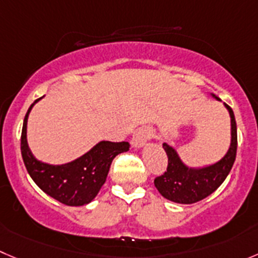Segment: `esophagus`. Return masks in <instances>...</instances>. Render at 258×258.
<instances>
[{"label": "esophagus", "mask_w": 258, "mask_h": 258, "mask_svg": "<svg viewBox=\"0 0 258 258\" xmlns=\"http://www.w3.org/2000/svg\"><path fill=\"white\" fill-rule=\"evenodd\" d=\"M152 138V133L148 129H139L134 133L133 139H132V144L133 147H142L147 141Z\"/></svg>", "instance_id": "34e87169"}]
</instances>
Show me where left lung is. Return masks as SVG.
<instances>
[{
	"label": "left lung",
	"mask_w": 258,
	"mask_h": 258,
	"mask_svg": "<svg viewBox=\"0 0 258 258\" xmlns=\"http://www.w3.org/2000/svg\"><path fill=\"white\" fill-rule=\"evenodd\" d=\"M225 106L232 121V143L228 153L218 163L201 170H191L180 161L175 149L163 144L168 158L167 170L154 178V186L163 198L178 204H194L214 192L224 182L237 156V124L232 107L227 104Z\"/></svg>",
	"instance_id": "obj_1"
}]
</instances>
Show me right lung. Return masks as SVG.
Returning <instances> with one entry per match:
<instances>
[{
  "label": "right lung",
  "mask_w": 258,
  "mask_h": 258,
  "mask_svg": "<svg viewBox=\"0 0 258 258\" xmlns=\"http://www.w3.org/2000/svg\"><path fill=\"white\" fill-rule=\"evenodd\" d=\"M31 107L26 112L21 132V156L29 175L44 192L62 204L70 207L88 204L106 181L112 159L129 151L131 144L127 142H100L88 153L71 163L62 166L41 163L34 158L26 142V122Z\"/></svg>",
  "instance_id": "right-lung-1"
}]
</instances>
